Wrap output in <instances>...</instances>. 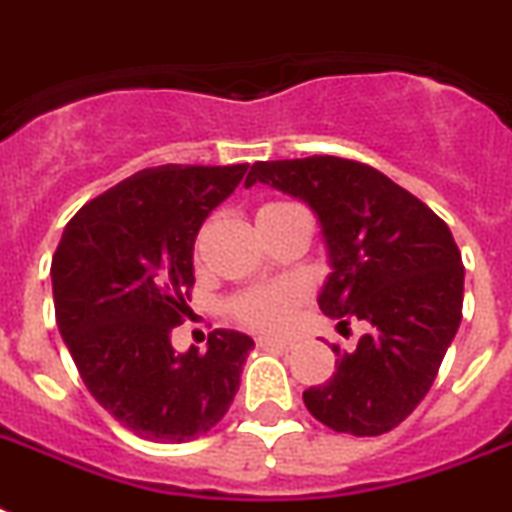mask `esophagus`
Wrapping results in <instances>:
<instances>
[{"instance_id":"34e87169","label":"esophagus","mask_w":512,"mask_h":512,"mask_svg":"<svg viewBox=\"0 0 512 512\" xmlns=\"http://www.w3.org/2000/svg\"><path fill=\"white\" fill-rule=\"evenodd\" d=\"M257 347H263V350H289L292 342L289 339H273V336H257Z\"/></svg>"}]
</instances>
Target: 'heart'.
<instances>
[{"mask_svg": "<svg viewBox=\"0 0 512 512\" xmlns=\"http://www.w3.org/2000/svg\"><path fill=\"white\" fill-rule=\"evenodd\" d=\"M281 207L278 202H270L257 210V215H265L270 210ZM305 292L297 284H270V286H255L249 292H242L231 302V315L236 321L255 331H265V334H276L284 331L292 323L297 307L302 305Z\"/></svg>", "mask_w": 512, "mask_h": 512, "instance_id": "1", "label": "heart"}]
</instances>
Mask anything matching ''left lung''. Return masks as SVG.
<instances>
[{
  "mask_svg": "<svg viewBox=\"0 0 512 512\" xmlns=\"http://www.w3.org/2000/svg\"><path fill=\"white\" fill-rule=\"evenodd\" d=\"M268 184L310 205L328 252L323 315L371 323L336 371L310 386L307 410L339 434L378 436L429 394L463 318V260L450 228L381 170L344 157L255 162L244 186Z\"/></svg>",
  "mask_w": 512,
  "mask_h": 512,
  "instance_id": "obj_1",
  "label": "left lung"
}]
</instances>
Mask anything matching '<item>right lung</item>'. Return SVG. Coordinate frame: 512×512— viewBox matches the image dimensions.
Listing matches in <instances>:
<instances>
[{"instance_id": "1", "label": "right lung", "mask_w": 512, "mask_h": 512, "mask_svg": "<svg viewBox=\"0 0 512 512\" xmlns=\"http://www.w3.org/2000/svg\"><path fill=\"white\" fill-rule=\"evenodd\" d=\"M244 165H160L78 210L52 257L57 328L91 397L141 439L191 442L228 413L255 342L218 328L176 352L189 315L194 242Z\"/></svg>"}]
</instances>
